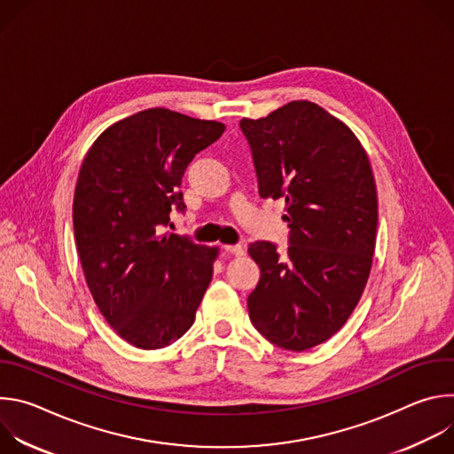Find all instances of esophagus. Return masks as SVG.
Segmentation results:
<instances>
[{"label":"esophagus","instance_id":"1","mask_svg":"<svg viewBox=\"0 0 454 454\" xmlns=\"http://www.w3.org/2000/svg\"><path fill=\"white\" fill-rule=\"evenodd\" d=\"M223 249H224L226 253L235 254V256L244 254V247H242V246H239V244H228V246H223Z\"/></svg>","mask_w":454,"mask_h":454}]
</instances>
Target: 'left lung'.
<instances>
[{
  "label": "left lung",
  "mask_w": 454,
  "mask_h": 454,
  "mask_svg": "<svg viewBox=\"0 0 454 454\" xmlns=\"http://www.w3.org/2000/svg\"><path fill=\"white\" fill-rule=\"evenodd\" d=\"M240 129L258 192L286 200L291 228L284 256L273 242L249 244L261 268L249 317L273 345L301 352L345 325L370 277L377 233L370 160L348 125L309 100L242 118Z\"/></svg>",
  "instance_id": "left-lung-1"
}]
</instances>
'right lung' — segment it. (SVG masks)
I'll use <instances>...</instances> for the list:
<instances>
[{"label": "right lung", "mask_w": 454, "mask_h": 454, "mask_svg": "<svg viewBox=\"0 0 454 454\" xmlns=\"http://www.w3.org/2000/svg\"><path fill=\"white\" fill-rule=\"evenodd\" d=\"M224 123L165 107L127 116L90 147L75 186L74 231L90 293L106 321L144 350L179 340L214 275L219 247L160 235L176 207L181 177Z\"/></svg>", "instance_id": "right-lung-1"}]
</instances>
